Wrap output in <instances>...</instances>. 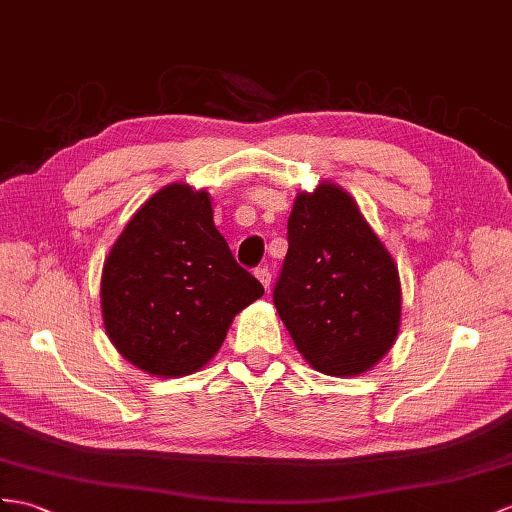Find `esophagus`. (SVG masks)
Segmentation results:
<instances>
[{"instance_id": "esophagus-1", "label": "esophagus", "mask_w": 512, "mask_h": 512, "mask_svg": "<svg viewBox=\"0 0 512 512\" xmlns=\"http://www.w3.org/2000/svg\"><path fill=\"white\" fill-rule=\"evenodd\" d=\"M256 278H258L260 284H263L265 289L269 291V286H271V271H269L267 267H258V269H256Z\"/></svg>"}]
</instances>
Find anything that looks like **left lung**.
Here are the masks:
<instances>
[{
	"label": "left lung",
	"instance_id": "obj_1",
	"mask_svg": "<svg viewBox=\"0 0 512 512\" xmlns=\"http://www.w3.org/2000/svg\"><path fill=\"white\" fill-rule=\"evenodd\" d=\"M286 230L273 304L299 354L326 376L365 373L400 332L402 289L391 254L352 195L332 182L295 197Z\"/></svg>",
	"mask_w": 512,
	"mask_h": 512
}]
</instances>
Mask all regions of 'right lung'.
<instances>
[{"label":"right lung","instance_id":"1","mask_svg":"<svg viewBox=\"0 0 512 512\" xmlns=\"http://www.w3.org/2000/svg\"><path fill=\"white\" fill-rule=\"evenodd\" d=\"M265 293L236 263L206 191L169 184L136 210L102 271V315L119 354L152 376L202 369L232 319Z\"/></svg>","mask_w":512,"mask_h":512}]
</instances>
